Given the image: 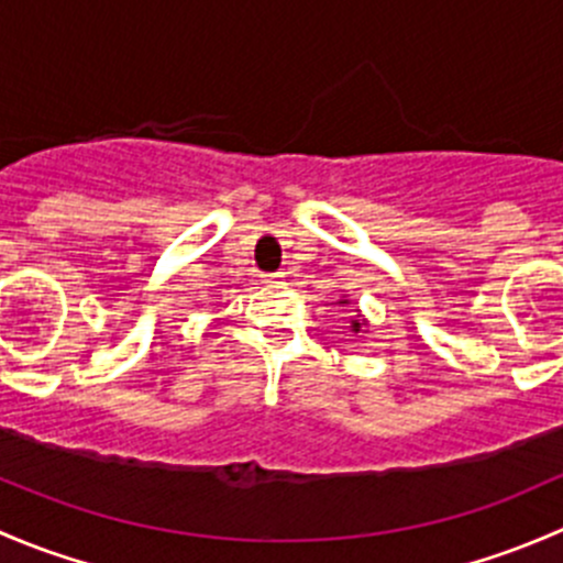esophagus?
<instances>
[{"label":"esophagus","mask_w":563,"mask_h":563,"mask_svg":"<svg viewBox=\"0 0 563 563\" xmlns=\"http://www.w3.org/2000/svg\"><path fill=\"white\" fill-rule=\"evenodd\" d=\"M264 283H269V286H283V283H286V275H283V272H275V275H266Z\"/></svg>","instance_id":"obj_1"}]
</instances>
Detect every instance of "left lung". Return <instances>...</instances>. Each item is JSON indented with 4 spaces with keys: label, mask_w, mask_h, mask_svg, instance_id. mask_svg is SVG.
Masks as SVG:
<instances>
[{
    "label": "left lung",
    "mask_w": 563,
    "mask_h": 563,
    "mask_svg": "<svg viewBox=\"0 0 563 563\" xmlns=\"http://www.w3.org/2000/svg\"><path fill=\"white\" fill-rule=\"evenodd\" d=\"M338 305H343V308H345V305H351V302H349V299L343 297V299H338ZM351 332H354V334H362V332H367V318L362 316L360 310H356V316L351 318Z\"/></svg>",
    "instance_id": "obj_1"
}]
</instances>
